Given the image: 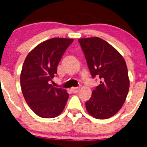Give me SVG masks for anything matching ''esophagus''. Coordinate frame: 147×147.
<instances>
[{
    "label": "esophagus",
    "instance_id": "obj_1",
    "mask_svg": "<svg viewBox=\"0 0 147 147\" xmlns=\"http://www.w3.org/2000/svg\"><path fill=\"white\" fill-rule=\"evenodd\" d=\"M80 90V87H72L71 88V91L72 93H74V94H77L79 92Z\"/></svg>",
    "mask_w": 147,
    "mask_h": 147
}]
</instances>
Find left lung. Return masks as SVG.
Wrapping results in <instances>:
<instances>
[{
    "label": "left lung",
    "mask_w": 147,
    "mask_h": 147,
    "mask_svg": "<svg viewBox=\"0 0 147 147\" xmlns=\"http://www.w3.org/2000/svg\"><path fill=\"white\" fill-rule=\"evenodd\" d=\"M79 42L91 75L100 79V84L85 102L87 112L98 119L110 118L121 109L129 91L126 63L122 55L102 38H79Z\"/></svg>",
    "instance_id": "obj_1"
}]
</instances>
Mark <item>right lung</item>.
I'll list each match as a JSON object with an SVG mask.
<instances>
[{
	"label": "right lung",
	"instance_id": "right-lung-1",
	"mask_svg": "<svg viewBox=\"0 0 147 147\" xmlns=\"http://www.w3.org/2000/svg\"><path fill=\"white\" fill-rule=\"evenodd\" d=\"M73 39L53 38L41 42L28 54L20 75L22 92L28 105L42 118H53L64 110L68 94L49 84L57 65Z\"/></svg>",
	"mask_w": 147,
	"mask_h": 147
}]
</instances>
